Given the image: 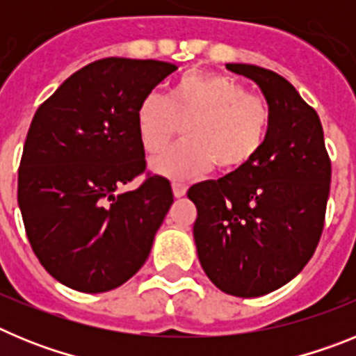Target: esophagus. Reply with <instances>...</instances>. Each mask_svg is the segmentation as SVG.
<instances>
[{
	"mask_svg": "<svg viewBox=\"0 0 356 356\" xmlns=\"http://www.w3.org/2000/svg\"><path fill=\"white\" fill-rule=\"evenodd\" d=\"M185 193H187V185L181 184V181H172V194L176 197H181Z\"/></svg>",
	"mask_w": 356,
	"mask_h": 356,
	"instance_id": "obj_1",
	"label": "esophagus"
}]
</instances>
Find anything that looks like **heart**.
Segmentation results:
<instances>
[{"label":"heart","instance_id":"obj_1","mask_svg":"<svg viewBox=\"0 0 356 356\" xmlns=\"http://www.w3.org/2000/svg\"><path fill=\"white\" fill-rule=\"evenodd\" d=\"M137 131L147 153H156L184 124V140L153 159L156 172L187 180L213 169L244 168L266 144L273 114L264 97L250 94L241 81L213 72H187L169 97L149 92L140 99Z\"/></svg>","mask_w":356,"mask_h":356}]
</instances>
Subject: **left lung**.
<instances>
[{"label":"left lung","mask_w":356,"mask_h":356,"mask_svg":"<svg viewBox=\"0 0 356 356\" xmlns=\"http://www.w3.org/2000/svg\"><path fill=\"white\" fill-rule=\"evenodd\" d=\"M226 69L259 85L271 128L244 168L188 188L197 209L194 241L203 271L237 298L269 294L312 259L325 226L332 162L319 115L276 72L250 64Z\"/></svg>","instance_id":"left-lung-1"}]
</instances>
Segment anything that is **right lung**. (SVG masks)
Returning <instances> with one entry per match:
<instances>
[{"label": "right lung", "mask_w": 356, "mask_h": 356, "mask_svg": "<svg viewBox=\"0 0 356 356\" xmlns=\"http://www.w3.org/2000/svg\"><path fill=\"white\" fill-rule=\"evenodd\" d=\"M175 64L102 58L37 108L24 140L17 203L31 250L55 280L80 292L119 287L144 266L172 205L169 180L147 175L135 112Z\"/></svg>", "instance_id": "1"}]
</instances>
